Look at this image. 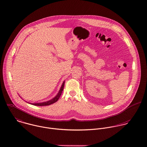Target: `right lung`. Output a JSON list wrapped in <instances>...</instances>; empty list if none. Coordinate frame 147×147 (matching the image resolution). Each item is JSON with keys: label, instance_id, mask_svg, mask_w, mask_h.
<instances>
[{"label": "right lung", "instance_id": "right-lung-1", "mask_svg": "<svg viewBox=\"0 0 147 147\" xmlns=\"http://www.w3.org/2000/svg\"><path fill=\"white\" fill-rule=\"evenodd\" d=\"M64 85H65V82H63L60 90L59 91L58 94H57V95L53 98V99H52L51 100H49L48 101H47V102H42V103H30L31 105H33L34 106H48V105H52L55 102H56L58 100H59L62 92V91H63V89L64 88Z\"/></svg>", "mask_w": 147, "mask_h": 147}]
</instances>
